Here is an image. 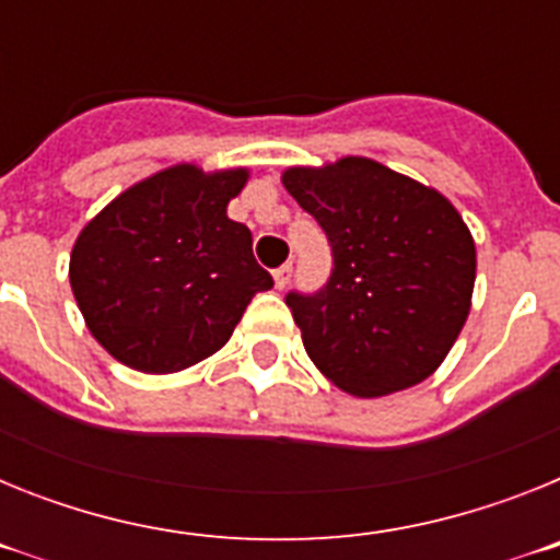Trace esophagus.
Instances as JSON below:
<instances>
[{
    "instance_id": "1",
    "label": "esophagus",
    "mask_w": 560,
    "mask_h": 560,
    "mask_svg": "<svg viewBox=\"0 0 560 560\" xmlns=\"http://www.w3.org/2000/svg\"><path fill=\"white\" fill-rule=\"evenodd\" d=\"M291 275H294V266L291 264H283L280 269H275V285L277 289H285L291 280Z\"/></svg>"
}]
</instances>
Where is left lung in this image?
Wrapping results in <instances>:
<instances>
[{"mask_svg": "<svg viewBox=\"0 0 560 560\" xmlns=\"http://www.w3.org/2000/svg\"><path fill=\"white\" fill-rule=\"evenodd\" d=\"M283 185L334 255L323 289L285 294L311 361L359 398L429 378L468 319L477 277L452 201L364 156L289 167Z\"/></svg>", "mask_w": 560, "mask_h": 560, "instance_id": "obj_1", "label": "left lung"}]
</instances>
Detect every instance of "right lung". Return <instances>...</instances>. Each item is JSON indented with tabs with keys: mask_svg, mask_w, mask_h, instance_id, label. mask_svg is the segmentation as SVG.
Masks as SVG:
<instances>
[{
	"mask_svg": "<svg viewBox=\"0 0 560 560\" xmlns=\"http://www.w3.org/2000/svg\"><path fill=\"white\" fill-rule=\"evenodd\" d=\"M244 167L176 165L120 192L78 235L69 283L86 328L140 373H176L230 341L257 291L275 285L252 232L226 215Z\"/></svg>",
	"mask_w": 560,
	"mask_h": 560,
	"instance_id": "1",
	"label": "right lung"
}]
</instances>
